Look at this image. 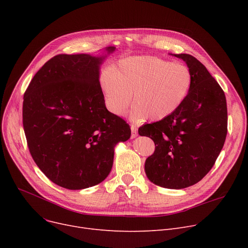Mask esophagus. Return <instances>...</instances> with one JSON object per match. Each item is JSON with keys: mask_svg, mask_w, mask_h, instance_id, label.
<instances>
[{"mask_svg": "<svg viewBox=\"0 0 248 248\" xmlns=\"http://www.w3.org/2000/svg\"><path fill=\"white\" fill-rule=\"evenodd\" d=\"M131 131H132V139L136 138L138 136V128H137V126L132 125L131 126Z\"/></svg>", "mask_w": 248, "mask_h": 248, "instance_id": "34e87169", "label": "esophagus"}]
</instances>
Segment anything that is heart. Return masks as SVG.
Returning a JSON list of instances; mask_svg holds the SVG:
<instances>
[{
	"label": "heart",
	"mask_w": 248,
	"mask_h": 248,
	"mask_svg": "<svg viewBox=\"0 0 248 248\" xmlns=\"http://www.w3.org/2000/svg\"><path fill=\"white\" fill-rule=\"evenodd\" d=\"M107 106L115 115H124L133 99L132 119L160 122L175 113L186 100L192 73L184 64L157 56H133L100 76Z\"/></svg>",
	"instance_id": "obj_1"
}]
</instances>
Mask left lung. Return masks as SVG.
Segmentation results:
<instances>
[{
  "label": "left lung",
  "instance_id": "left-lung-1",
  "mask_svg": "<svg viewBox=\"0 0 248 248\" xmlns=\"http://www.w3.org/2000/svg\"><path fill=\"white\" fill-rule=\"evenodd\" d=\"M183 60L192 73V86L182 107L167 119L139 128L151 138L155 152L145 163L148 179L168 189H184L211 170L227 135L224 91L204 65L189 54Z\"/></svg>",
  "mask_w": 248,
  "mask_h": 248
}]
</instances>
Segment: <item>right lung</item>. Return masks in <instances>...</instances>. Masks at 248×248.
Wrapping results in <instances>:
<instances>
[{
    "instance_id": "1",
    "label": "right lung",
    "mask_w": 248,
    "mask_h": 248,
    "mask_svg": "<svg viewBox=\"0 0 248 248\" xmlns=\"http://www.w3.org/2000/svg\"><path fill=\"white\" fill-rule=\"evenodd\" d=\"M115 51L59 54L31 80L24 94L23 126L33 160L56 185L81 190L111 171L114 148L129 125L108 110L99 83L101 64Z\"/></svg>"
}]
</instances>
